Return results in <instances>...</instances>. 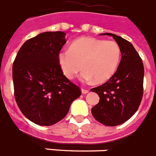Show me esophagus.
<instances>
[{"instance_id": "34e87169", "label": "esophagus", "mask_w": 156, "mask_h": 156, "mask_svg": "<svg viewBox=\"0 0 156 156\" xmlns=\"http://www.w3.org/2000/svg\"><path fill=\"white\" fill-rule=\"evenodd\" d=\"M90 90L88 89H85V88H81V92H82V94H87Z\"/></svg>"}]
</instances>
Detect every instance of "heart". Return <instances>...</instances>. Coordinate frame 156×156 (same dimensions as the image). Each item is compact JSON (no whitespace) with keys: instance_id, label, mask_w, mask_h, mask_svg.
Returning <instances> with one entry per match:
<instances>
[{"instance_id":"b5f03b06","label":"heart","mask_w":156,"mask_h":156,"mask_svg":"<svg viewBox=\"0 0 156 156\" xmlns=\"http://www.w3.org/2000/svg\"><path fill=\"white\" fill-rule=\"evenodd\" d=\"M120 60V48L116 42L91 37L75 41L69 51L58 55V62L66 77L72 80L82 68L80 79L87 83L108 80L115 73Z\"/></svg>"}]
</instances>
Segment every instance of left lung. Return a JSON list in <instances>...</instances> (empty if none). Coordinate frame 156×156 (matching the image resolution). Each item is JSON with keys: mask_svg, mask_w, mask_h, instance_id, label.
I'll return each instance as SVG.
<instances>
[{"mask_svg": "<svg viewBox=\"0 0 156 156\" xmlns=\"http://www.w3.org/2000/svg\"><path fill=\"white\" fill-rule=\"evenodd\" d=\"M100 35L114 38L120 45L121 60L115 73L107 82L90 90L100 97V101L92 108L91 113L95 120L105 126H119L129 120L140 104L144 66L130 42L111 33Z\"/></svg>", "mask_w": 156, "mask_h": 156, "instance_id": "obj_1", "label": "left lung"}]
</instances>
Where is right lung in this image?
Returning <instances> with one entry per match:
<instances>
[{"label":"right lung","mask_w":156,"mask_h":156,"mask_svg":"<svg viewBox=\"0 0 156 156\" xmlns=\"http://www.w3.org/2000/svg\"><path fill=\"white\" fill-rule=\"evenodd\" d=\"M66 33L47 31L28 40L12 67L15 98L22 114L39 126L57 123L69 111L80 90L63 75L58 55Z\"/></svg>","instance_id":"1"}]
</instances>
